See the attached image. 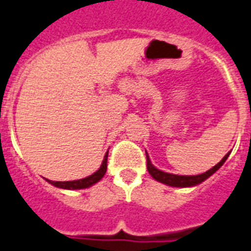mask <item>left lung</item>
<instances>
[{
    "mask_svg": "<svg viewBox=\"0 0 251 251\" xmlns=\"http://www.w3.org/2000/svg\"><path fill=\"white\" fill-rule=\"evenodd\" d=\"M229 157V153L225 155L224 158L221 159L220 162L217 163L215 166L207 170V172L202 173V174H198V176H177V174H170V173H165L162 170H159L155 166H153V163L150 162V158L148 153H146V166H148V172L150 173V176L158 181L161 183H165L168 186L173 187H190V186H196V185H200L201 182H203L205 179L213 176L218 169L222 166L225 163V161Z\"/></svg>",
    "mask_w": 251,
    "mask_h": 251,
    "instance_id": "8db88e82",
    "label": "left lung"
}]
</instances>
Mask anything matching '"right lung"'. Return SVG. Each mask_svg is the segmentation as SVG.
Masks as SVG:
<instances>
[{"label": "right lung", "mask_w": 251, "mask_h": 251, "mask_svg": "<svg viewBox=\"0 0 251 251\" xmlns=\"http://www.w3.org/2000/svg\"><path fill=\"white\" fill-rule=\"evenodd\" d=\"M107 169V153L105 154L103 157V161H102L101 168L98 169L97 172L89 176L86 178H82V179H77V181H66V182H57V181H49L48 182L54 185L57 187H61V189H68V190H77V189H86V187H90L94 183H97L100 179H101L105 173H106Z\"/></svg>", "instance_id": "add662e5"}]
</instances>
